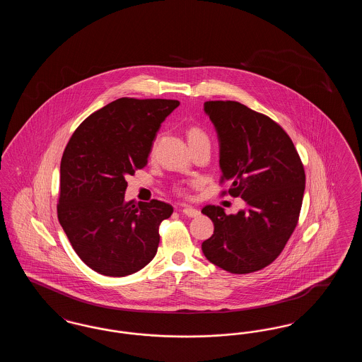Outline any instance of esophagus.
<instances>
[{
  "mask_svg": "<svg viewBox=\"0 0 362 362\" xmlns=\"http://www.w3.org/2000/svg\"><path fill=\"white\" fill-rule=\"evenodd\" d=\"M182 213H183L185 216H187V217H198V216L201 214V211H199L198 209L189 206L183 207V209H182Z\"/></svg>",
  "mask_w": 362,
  "mask_h": 362,
  "instance_id": "esophagus-1",
  "label": "esophagus"
}]
</instances>
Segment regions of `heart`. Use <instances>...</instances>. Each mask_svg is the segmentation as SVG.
<instances>
[{
	"label": "heart",
	"mask_w": 362,
	"mask_h": 362,
	"mask_svg": "<svg viewBox=\"0 0 362 362\" xmlns=\"http://www.w3.org/2000/svg\"><path fill=\"white\" fill-rule=\"evenodd\" d=\"M187 137H189V142H195V141H199V139H205L206 137V134L199 129V127H197V126H192V127H189V132H187ZM179 192H185V189H177Z\"/></svg>",
	"instance_id": "1"
}]
</instances>
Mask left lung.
Listing matches in <instances>:
<instances>
[{
    "mask_svg": "<svg viewBox=\"0 0 362 362\" xmlns=\"http://www.w3.org/2000/svg\"><path fill=\"white\" fill-rule=\"evenodd\" d=\"M220 142L221 183L247 204L238 214L207 205L214 233L202 243L209 262L233 274L273 263L298 223L305 173L292 139L269 117L232 100L204 104ZM226 194V191H223Z\"/></svg>",
    "mask_w": 362,
    "mask_h": 362,
    "instance_id": "8db88e82",
    "label": "left lung"
}]
</instances>
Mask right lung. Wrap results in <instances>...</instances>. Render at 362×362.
<instances>
[{
  "label": "right lung",
  "instance_id": "1",
  "mask_svg": "<svg viewBox=\"0 0 362 362\" xmlns=\"http://www.w3.org/2000/svg\"><path fill=\"white\" fill-rule=\"evenodd\" d=\"M177 100H114L83 122L61 160L58 220L76 254L107 276L137 273L155 258L170 204L124 201L126 176L148 164L156 134Z\"/></svg>",
  "mask_w": 362,
  "mask_h": 362
}]
</instances>
